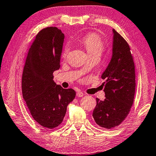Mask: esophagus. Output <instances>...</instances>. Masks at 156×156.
<instances>
[{"label": "esophagus", "instance_id": "obj_1", "mask_svg": "<svg viewBox=\"0 0 156 156\" xmlns=\"http://www.w3.org/2000/svg\"><path fill=\"white\" fill-rule=\"evenodd\" d=\"M83 95H84V94L81 91H79L77 93H76V97H82Z\"/></svg>", "mask_w": 156, "mask_h": 156}]
</instances>
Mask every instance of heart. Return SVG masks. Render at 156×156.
<instances>
[{
	"label": "heart",
	"instance_id": "b5f03b06",
	"mask_svg": "<svg viewBox=\"0 0 156 156\" xmlns=\"http://www.w3.org/2000/svg\"><path fill=\"white\" fill-rule=\"evenodd\" d=\"M81 43L86 49L88 55L99 53L101 54L103 49V43L99 35L90 33L84 36L81 40ZM70 50L69 46H66L63 52V56L66 57Z\"/></svg>",
	"mask_w": 156,
	"mask_h": 156
}]
</instances>
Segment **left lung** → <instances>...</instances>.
Wrapping results in <instances>:
<instances>
[{
	"mask_svg": "<svg viewBox=\"0 0 156 156\" xmlns=\"http://www.w3.org/2000/svg\"><path fill=\"white\" fill-rule=\"evenodd\" d=\"M112 56L103 73L104 101L97 98L92 114L96 123L105 129L118 126L129 114L134 99L135 66L129 46L118 32L113 29Z\"/></svg>",
	"mask_w": 156,
	"mask_h": 156,
	"instance_id": "obj_1",
	"label": "left lung"
}]
</instances>
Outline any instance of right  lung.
<instances>
[{
	"label": "right lung",
	"mask_w": 156,
	"mask_h": 156,
	"mask_svg": "<svg viewBox=\"0 0 156 156\" xmlns=\"http://www.w3.org/2000/svg\"><path fill=\"white\" fill-rule=\"evenodd\" d=\"M64 39L57 27L41 30L29 48L22 77L23 97L30 113L47 129L62 123L76 95L73 89L63 88L53 80V72L60 68Z\"/></svg>",
	"instance_id": "right-lung-1"
}]
</instances>
